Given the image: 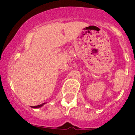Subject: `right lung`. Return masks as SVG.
Masks as SVG:
<instances>
[{"label": "right lung", "mask_w": 135, "mask_h": 135, "mask_svg": "<svg viewBox=\"0 0 135 135\" xmlns=\"http://www.w3.org/2000/svg\"><path fill=\"white\" fill-rule=\"evenodd\" d=\"M45 103H42V104L38 105H36V106H32V108H40V107H42V106L43 105L45 104Z\"/></svg>", "instance_id": "add662e5"}]
</instances>
